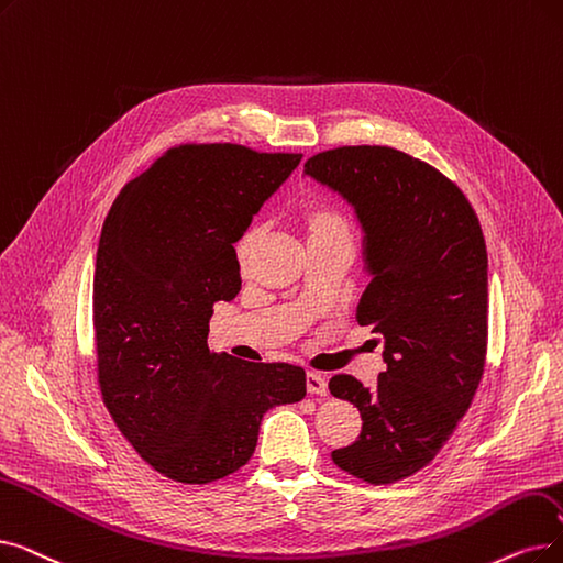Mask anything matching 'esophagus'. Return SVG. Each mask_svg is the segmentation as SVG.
I'll use <instances>...</instances> for the list:
<instances>
[{
  "label": "esophagus",
  "instance_id": "34e87169",
  "mask_svg": "<svg viewBox=\"0 0 563 563\" xmlns=\"http://www.w3.org/2000/svg\"><path fill=\"white\" fill-rule=\"evenodd\" d=\"M306 388H308V394H314V396H327L329 394L327 377L322 373H308L306 375Z\"/></svg>",
  "mask_w": 563,
  "mask_h": 563
}]
</instances>
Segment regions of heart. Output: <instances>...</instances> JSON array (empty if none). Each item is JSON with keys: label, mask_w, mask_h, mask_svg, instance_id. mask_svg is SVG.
I'll use <instances>...</instances> for the list:
<instances>
[{"label": "heart", "mask_w": 563, "mask_h": 563, "mask_svg": "<svg viewBox=\"0 0 563 563\" xmlns=\"http://www.w3.org/2000/svg\"><path fill=\"white\" fill-rule=\"evenodd\" d=\"M297 225L303 232L308 251L335 246V243H342V246H352L354 230H352V223L347 221V216L327 202L312 200V202L301 205V209L297 211ZM257 236H260V230L249 228L241 232V236L234 243V262L241 272L249 266V262L253 257Z\"/></svg>", "instance_id": "1"}]
</instances>
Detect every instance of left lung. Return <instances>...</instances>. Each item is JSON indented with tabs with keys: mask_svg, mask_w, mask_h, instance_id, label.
Segmentation results:
<instances>
[{
	"mask_svg": "<svg viewBox=\"0 0 563 563\" xmlns=\"http://www.w3.org/2000/svg\"><path fill=\"white\" fill-rule=\"evenodd\" d=\"M303 173L342 195L363 230L371 283L356 322L384 340L373 388L335 375L329 390L361 413L356 442L331 453L375 485L423 470L470 409L487 350V253L464 192L390 146H338Z\"/></svg>",
	"mask_w": 563,
	"mask_h": 563,
	"instance_id": "left-lung-1",
	"label": "left lung"
}]
</instances>
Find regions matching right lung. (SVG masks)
Instances as JSON below:
<instances>
[{
  "mask_svg": "<svg viewBox=\"0 0 563 563\" xmlns=\"http://www.w3.org/2000/svg\"><path fill=\"white\" fill-rule=\"evenodd\" d=\"M301 163L241 144H181L117 195L93 272L103 402L163 476L202 485L251 460L264 413L306 396L289 363L207 345L216 301L241 289L234 243Z\"/></svg>",
  "mask_w": 563,
  "mask_h": 563,
  "instance_id": "right-lung-1",
  "label": "right lung"
}]
</instances>
